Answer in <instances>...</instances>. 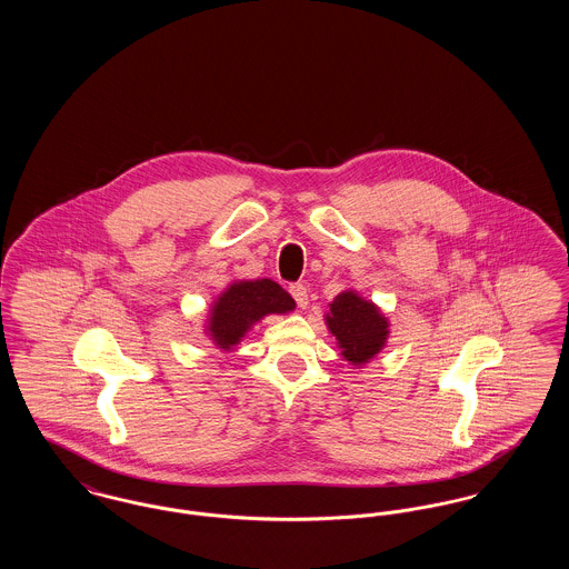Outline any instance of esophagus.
Returning <instances> with one entry per match:
<instances>
[{"label": "esophagus", "instance_id": "1", "mask_svg": "<svg viewBox=\"0 0 569 569\" xmlns=\"http://www.w3.org/2000/svg\"><path fill=\"white\" fill-rule=\"evenodd\" d=\"M290 295L295 297L297 300L298 307L300 309H305L307 305H309V295H307V286H302V283H295V286H290Z\"/></svg>", "mask_w": 569, "mask_h": 569}]
</instances>
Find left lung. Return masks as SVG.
Listing matches in <instances>:
<instances>
[{"instance_id": "8db88e82", "label": "left lung", "mask_w": 569, "mask_h": 569, "mask_svg": "<svg viewBox=\"0 0 569 569\" xmlns=\"http://www.w3.org/2000/svg\"><path fill=\"white\" fill-rule=\"evenodd\" d=\"M325 322L337 339L341 356L353 367H365L373 360L386 348L390 335V322L378 305L356 290H343L328 302Z\"/></svg>"}]
</instances>
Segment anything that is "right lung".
Segmentation results:
<instances>
[{
    "mask_svg": "<svg viewBox=\"0 0 569 569\" xmlns=\"http://www.w3.org/2000/svg\"><path fill=\"white\" fill-rule=\"evenodd\" d=\"M295 309V298L272 279H237L211 302L204 335L221 352H232L262 318Z\"/></svg>",
    "mask_w": 569,
    "mask_h": 569,
    "instance_id": "obj_1",
    "label": "right lung"
}]
</instances>
